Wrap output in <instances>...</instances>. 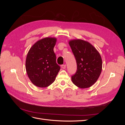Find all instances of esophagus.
<instances>
[{"instance_id":"1","label":"esophagus","mask_w":125,"mask_h":125,"mask_svg":"<svg viewBox=\"0 0 125 125\" xmlns=\"http://www.w3.org/2000/svg\"><path fill=\"white\" fill-rule=\"evenodd\" d=\"M61 67H62V69H65L66 68V65H62V66H61Z\"/></svg>"}]
</instances>
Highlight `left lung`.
Returning a JSON list of instances; mask_svg holds the SVG:
<instances>
[{"instance_id": "obj_1", "label": "left lung", "mask_w": 125, "mask_h": 125, "mask_svg": "<svg viewBox=\"0 0 125 125\" xmlns=\"http://www.w3.org/2000/svg\"><path fill=\"white\" fill-rule=\"evenodd\" d=\"M69 44L76 60L77 70L71 76L73 83L84 89L94 84L102 69L101 55L92 45L82 40H73Z\"/></svg>"}]
</instances>
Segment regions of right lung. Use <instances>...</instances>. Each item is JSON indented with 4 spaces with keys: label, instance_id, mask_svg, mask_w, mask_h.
Wrapping results in <instances>:
<instances>
[{
    "label": "right lung",
    "instance_id": "1",
    "mask_svg": "<svg viewBox=\"0 0 125 125\" xmlns=\"http://www.w3.org/2000/svg\"><path fill=\"white\" fill-rule=\"evenodd\" d=\"M57 39L46 37L34 44L26 56V73L32 83L40 88L50 85L55 80L60 67L56 63L54 47Z\"/></svg>",
    "mask_w": 125,
    "mask_h": 125
}]
</instances>
